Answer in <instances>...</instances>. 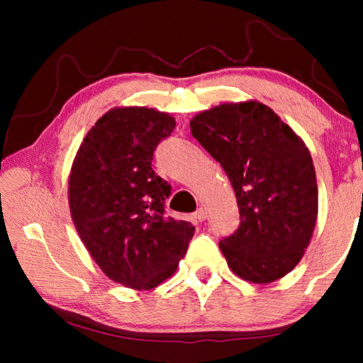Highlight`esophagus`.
Listing matches in <instances>:
<instances>
[{
  "label": "esophagus",
  "instance_id": "1",
  "mask_svg": "<svg viewBox=\"0 0 363 363\" xmlns=\"http://www.w3.org/2000/svg\"><path fill=\"white\" fill-rule=\"evenodd\" d=\"M194 218L199 220V223H203V220L206 219V210H205V208H200V210L194 214Z\"/></svg>",
  "mask_w": 363,
  "mask_h": 363
}]
</instances>
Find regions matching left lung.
<instances>
[{"mask_svg": "<svg viewBox=\"0 0 363 363\" xmlns=\"http://www.w3.org/2000/svg\"><path fill=\"white\" fill-rule=\"evenodd\" d=\"M190 133L219 162L237 196L240 225L219 242L227 266L251 284L285 277L317 224V177L304 140L255 99L201 110Z\"/></svg>", "mask_w": 363, "mask_h": 363, "instance_id": "8db88e82", "label": "left lung"}]
</instances>
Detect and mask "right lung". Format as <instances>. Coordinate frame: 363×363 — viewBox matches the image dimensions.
Segmentation results:
<instances>
[{"label": "right lung", "instance_id": "add662e5", "mask_svg": "<svg viewBox=\"0 0 363 363\" xmlns=\"http://www.w3.org/2000/svg\"><path fill=\"white\" fill-rule=\"evenodd\" d=\"M174 116L113 107L86 133L69 176L72 220L110 280L152 290L176 272L195 227L163 214L171 187L152 169L153 150Z\"/></svg>", "mask_w": 363, "mask_h": 363}]
</instances>
